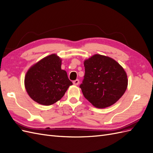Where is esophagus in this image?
Here are the masks:
<instances>
[{"mask_svg": "<svg viewBox=\"0 0 153 153\" xmlns=\"http://www.w3.org/2000/svg\"><path fill=\"white\" fill-rule=\"evenodd\" d=\"M73 84H74V85H78V84H79L80 81H79V80H78V79H76V80H74V81L73 82Z\"/></svg>", "mask_w": 153, "mask_h": 153, "instance_id": "34e87169", "label": "esophagus"}]
</instances>
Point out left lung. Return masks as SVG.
<instances>
[{"mask_svg":"<svg viewBox=\"0 0 153 153\" xmlns=\"http://www.w3.org/2000/svg\"><path fill=\"white\" fill-rule=\"evenodd\" d=\"M85 75L80 85L85 98L95 107L114 104L126 91L127 75L113 59L96 54L84 62Z\"/></svg>","mask_w":153,"mask_h":153,"instance_id":"8db88e82","label":"left lung"}]
</instances>
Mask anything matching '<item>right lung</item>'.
<instances>
[{"instance_id": "obj_1", "label": "right lung", "mask_w": 153, "mask_h": 153, "mask_svg": "<svg viewBox=\"0 0 153 153\" xmlns=\"http://www.w3.org/2000/svg\"><path fill=\"white\" fill-rule=\"evenodd\" d=\"M73 85L66 71L61 69V60L55 54L41 59L32 66L25 78L27 93L36 102L50 105L61 100Z\"/></svg>"}]
</instances>
